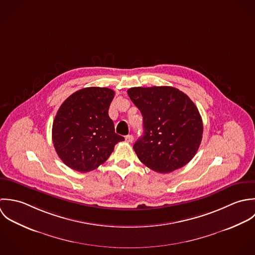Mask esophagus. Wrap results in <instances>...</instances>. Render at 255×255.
<instances>
[{"label":"esophagus","instance_id":"esophagus-1","mask_svg":"<svg viewBox=\"0 0 255 255\" xmlns=\"http://www.w3.org/2000/svg\"><path fill=\"white\" fill-rule=\"evenodd\" d=\"M133 140H134V138H133L132 135H128V136L125 137V141H126L127 143H132Z\"/></svg>","mask_w":255,"mask_h":255}]
</instances>
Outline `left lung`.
Segmentation results:
<instances>
[{"label": "left lung", "instance_id": "1", "mask_svg": "<svg viewBox=\"0 0 255 255\" xmlns=\"http://www.w3.org/2000/svg\"><path fill=\"white\" fill-rule=\"evenodd\" d=\"M127 93L143 116L144 135L133 146L139 159L160 173L188 163L203 134L202 118L193 102L172 87L131 88Z\"/></svg>", "mask_w": 255, "mask_h": 255}]
</instances>
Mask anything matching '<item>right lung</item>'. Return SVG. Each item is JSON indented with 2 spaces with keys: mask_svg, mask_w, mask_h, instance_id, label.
Returning a JSON list of instances; mask_svg holds the SVG:
<instances>
[{
  "mask_svg": "<svg viewBox=\"0 0 255 255\" xmlns=\"http://www.w3.org/2000/svg\"><path fill=\"white\" fill-rule=\"evenodd\" d=\"M114 92L107 88H85L62 103L52 126V141L62 161L74 170L98 168L124 141L115 133L108 115Z\"/></svg>",
  "mask_w": 255,
  "mask_h": 255,
  "instance_id": "1",
  "label": "right lung"
}]
</instances>
